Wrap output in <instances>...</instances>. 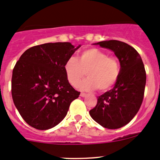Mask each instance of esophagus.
I'll list each match as a JSON object with an SVG mask.
<instances>
[{
	"label": "esophagus",
	"instance_id": "obj_1",
	"mask_svg": "<svg viewBox=\"0 0 160 160\" xmlns=\"http://www.w3.org/2000/svg\"><path fill=\"white\" fill-rule=\"evenodd\" d=\"M80 96H81L82 98H85V97L87 96V93H80Z\"/></svg>",
	"mask_w": 160,
	"mask_h": 160
}]
</instances>
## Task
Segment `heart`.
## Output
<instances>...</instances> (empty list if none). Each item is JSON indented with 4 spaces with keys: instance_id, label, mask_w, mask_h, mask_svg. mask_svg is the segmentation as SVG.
Returning a JSON list of instances; mask_svg holds the SVG:
<instances>
[{
    "instance_id": "heart-1",
    "label": "heart",
    "mask_w": 160,
    "mask_h": 160,
    "mask_svg": "<svg viewBox=\"0 0 160 160\" xmlns=\"http://www.w3.org/2000/svg\"><path fill=\"white\" fill-rule=\"evenodd\" d=\"M67 80L72 86H77L83 76H88L78 85L82 90H92L98 88L101 91L110 90L120 76V64L115 57L97 48L83 50L79 55L69 56L63 65Z\"/></svg>"
}]
</instances>
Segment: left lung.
<instances>
[{
	"label": "left lung",
	"mask_w": 160,
	"mask_h": 160,
	"mask_svg": "<svg viewBox=\"0 0 160 160\" xmlns=\"http://www.w3.org/2000/svg\"><path fill=\"white\" fill-rule=\"evenodd\" d=\"M94 45L114 52L121 69L114 87L98 97L90 115L104 128H122L135 117L142 103L146 83L144 64L138 52L123 42L108 40Z\"/></svg>",
	"instance_id": "8db88e82"
}]
</instances>
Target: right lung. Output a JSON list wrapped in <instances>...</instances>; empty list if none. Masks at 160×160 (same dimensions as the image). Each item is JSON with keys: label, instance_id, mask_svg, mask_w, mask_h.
Listing matches in <instances>:
<instances>
[{"label": "right lung", "instance_id": "1", "mask_svg": "<svg viewBox=\"0 0 160 160\" xmlns=\"http://www.w3.org/2000/svg\"><path fill=\"white\" fill-rule=\"evenodd\" d=\"M77 48L70 42H54L27 49L16 62L11 94L27 124L38 130L53 128L63 120L80 92L70 84L64 72L66 59Z\"/></svg>", "mask_w": 160, "mask_h": 160}]
</instances>
